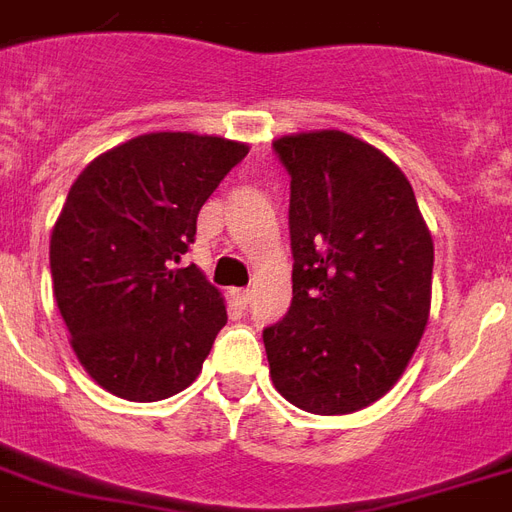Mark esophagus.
<instances>
[{
	"mask_svg": "<svg viewBox=\"0 0 512 512\" xmlns=\"http://www.w3.org/2000/svg\"><path fill=\"white\" fill-rule=\"evenodd\" d=\"M249 290H230V298H233V301H236V304H241V306H246L249 304Z\"/></svg>",
	"mask_w": 512,
	"mask_h": 512,
	"instance_id": "1",
	"label": "esophagus"
}]
</instances>
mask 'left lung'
I'll return each mask as SVG.
<instances>
[{"label": "left lung", "instance_id": "8db88e82", "mask_svg": "<svg viewBox=\"0 0 512 512\" xmlns=\"http://www.w3.org/2000/svg\"><path fill=\"white\" fill-rule=\"evenodd\" d=\"M290 173L293 304L263 331L274 388L350 415L399 382L429 325L434 241L391 157L342 130L274 140Z\"/></svg>", "mask_w": 512, "mask_h": 512}]
</instances>
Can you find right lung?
Returning <instances> with one entry per match:
<instances>
[{
    "label": "right lung",
    "instance_id": "right-lung-1",
    "mask_svg": "<svg viewBox=\"0 0 512 512\" xmlns=\"http://www.w3.org/2000/svg\"><path fill=\"white\" fill-rule=\"evenodd\" d=\"M249 143L149 132L94 157L51 233L54 298L81 366L127 401H160L195 382L227 323L198 266L173 268L198 214Z\"/></svg>",
    "mask_w": 512,
    "mask_h": 512
}]
</instances>
